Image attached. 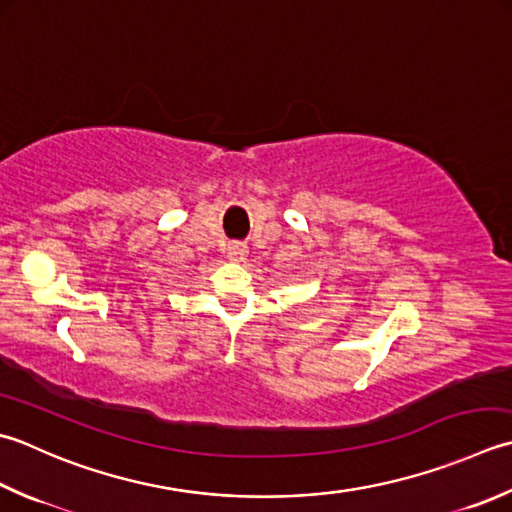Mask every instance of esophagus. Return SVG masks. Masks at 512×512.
Returning <instances> with one entry per match:
<instances>
[{
    "label": "esophagus",
    "mask_w": 512,
    "mask_h": 512,
    "mask_svg": "<svg viewBox=\"0 0 512 512\" xmlns=\"http://www.w3.org/2000/svg\"><path fill=\"white\" fill-rule=\"evenodd\" d=\"M226 255L230 262H244L246 255H248V246L244 242H230L226 246Z\"/></svg>",
    "instance_id": "esophagus-1"
}]
</instances>
